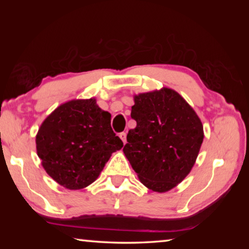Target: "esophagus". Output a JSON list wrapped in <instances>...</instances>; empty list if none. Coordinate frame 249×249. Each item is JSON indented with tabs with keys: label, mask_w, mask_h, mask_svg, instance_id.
<instances>
[{
	"label": "esophagus",
	"mask_w": 249,
	"mask_h": 249,
	"mask_svg": "<svg viewBox=\"0 0 249 249\" xmlns=\"http://www.w3.org/2000/svg\"><path fill=\"white\" fill-rule=\"evenodd\" d=\"M120 138L122 140V142H123V144L125 145L126 144V133H120Z\"/></svg>",
	"instance_id": "esophagus-1"
}]
</instances>
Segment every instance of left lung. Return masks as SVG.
I'll return each instance as SVG.
<instances>
[{
	"mask_svg": "<svg viewBox=\"0 0 249 249\" xmlns=\"http://www.w3.org/2000/svg\"><path fill=\"white\" fill-rule=\"evenodd\" d=\"M123 151L141 182L155 192L177 187L192 169L203 142V125L178 92L162 88L134 95Z\"/></svg>",
	"mask_w": 249,
	"mask_h": 249,
	"instance_id": "8db88e82",
	"label": "left lung"
}]
</instances>
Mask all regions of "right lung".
Here are the masks:
<instances>
[{
	"label": "right lung",
	"mask_w": 249,
	"mask_h": 249,
	"mask_svg": "<svg viewBox=\"0 0 249 249\" xmlns=\"http://www.w3.org/2000/svg\"><path fill=\"white\" fill-rule=\"evenodd\" d=\"M123 142L111 127V114L94 98L71 100L46 117L36 135L46 172L62 187L79 190L98 179Z\"/></svg>",
	"instance_id": "obj_1"
}]
</instances>
